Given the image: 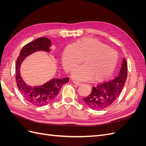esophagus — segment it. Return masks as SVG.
Instances as JSON below:
<instances>
[{
  "instance_id": "esophagus-1",
  "label": "esophagus",
  "mask_w": 146,
  "mask_h": 146,
  "mask_svg": "<svg viewBox=\"0 0 146 146\" xmlns=\"http://www.w3.org/2000/svg\"><path fill=\"white\" fill-rule=\"evenodd\" d=\"M73 83H74V84H76V85H78V86H79V85H81L82 84V83L79 82H77V81H76V80H74V81H73Z\"/></svg>"
}]
</instances>
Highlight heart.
Listing matches in <instances>:
<instances>
[{
	"label": "heart",
	"mask_w": 146,
	"mask_h": 146,
	"mask_svg": "<svg viewBox=\"0 0 146 146\" xmlns=\"http://www.w3.org/2000/svg\"><path fill=\"white\" fill-rule=\"evenodd\" d=\"M83 60L84 65L75 70L73 77L80 80L90 79L101 81L115 69L118 55L98 39L84 38L66 47L63 53L62 63L66 72H71Z\"/></svg>",
	"instance_id": "b5f03b06"
}]
</instances>
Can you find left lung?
<instances>
[{
  "mask_svg": "<svg viewBox=\"0 0 146 146\" xmlns=\"http://www.w3.org/2000/svg\"><path fill=\"white\" fill-rule=\"evenodd\" d=\"M127 77V63L124 58L119 76L112 80L101 83L92 88L91 94L83 98L90 108L101 110L113 104L118 98L125 85Z\"/></svg>",
  "mask_w": 146,
  "mask_h": 146,
  "instance_id": "1",
  "label": "left lung"
}]
</instances>
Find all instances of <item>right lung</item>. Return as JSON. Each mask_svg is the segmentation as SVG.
<instances>
[{"label":"right lung","instance_id":"right-lung-1","mask_svg":"<svg viewBox=\"0 0 146 146\" xmlns=\"http://www.w3.org/2000/svg\"><path fill=\"white\" fill-rule=\"evenodd\" d=\"M51 41L41 37L25 45L20 52L16 64V80L17 88L24 99L36 107H42L51 102L58 95L61 87L69 82V78H53L41 86H30L26 84L20 74L21 63L26 56L37 51L50 52Z\"/></svg>","mask_w":146,"mask_h":146}]
</instances>
